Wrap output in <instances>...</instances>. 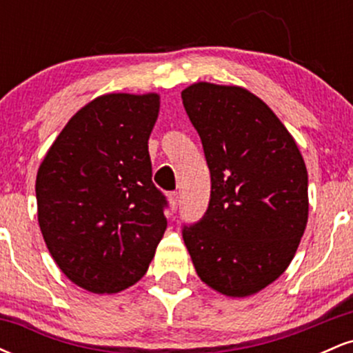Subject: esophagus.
I'll list each match as a JSON object with an SVG mask.
<instances>
[{"label": "esophagus", "instance_id": "esophagus-1", "mask_svg": "<svg viewBox=\"0 0 353 353\" xmlns=\"http://www.w3.org/2000/svg\"><path fill=\"white\" fill-rule=\"evenodd\" d=\"M168 199H169V205H171V209L176 210L177 205H179V192H169Z\"/></svg>", "mask_w": 353, "mask_h": 353}]
</instances>
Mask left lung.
<instances>
[{
	"label": "left lung",
	"mask_w": 353,
	"mask_h": 353,
	"mask_svg": "<svg viewBox=\"0 0 353 353\" xmlns=\"http://www.w3.org/2000/svg\"><path fill=\"white\" fill-rule=\"evenodd\" d=\"M210 171L204 217L182 237L201 281L247 297L292 262L309 217V179L294 137L262 99L239 86L181 92Z\"/></svg>",
	"instance_id": "left-lung-1"
}]
</instances>
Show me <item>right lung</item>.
I'll list each match as a JSON object with an SVG mask.
<instances>
[{"instance_id":"obj_1","label":"right lung","mask_w":353,"mask_h":353,"mask_svg":"<svg viewBox=\"0 0 353 353\" xmlns=\"http://www.w3.org/2000/svg\"><path fill=\"white\" fill-rule=\"evenodd\" d=\"M159 94L112 92L68 121L36 176L39 229L63 274L116 294L148 272L168 221L148 141Z\"/></svg>"}]
</instances>
